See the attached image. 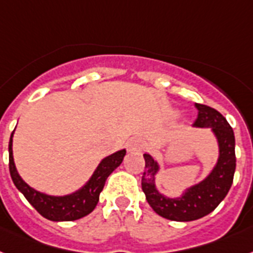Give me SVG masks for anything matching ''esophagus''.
I'll return each mask as SVG.
<instances>
[{
  "instance_id": "1",
  "label": "esophagus",
  "mask_w": 253,
  "mask_h": 253,
  "mask_svg": "<svg viewBox=\"0 0 253 253\" xmlns=\"http://www.w3.org/2000/svg\"><path fill=\"white\" fill-rule=\"evenodd\" d=\"M146 147V142L141 138H133L128 142L129 151H141Z\"/></svg>"
}]
</instances>
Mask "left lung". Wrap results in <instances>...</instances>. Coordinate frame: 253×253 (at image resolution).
Instances as JSON below:
<instances>
[{
    "label": "left lung",
    "mask_w": 253,
    "mask_h": 253,
    "mask_svg": "<svg viewBox=\"0 0 253 253\" xmlns=\"http://www.w3.org/2000/svg\"><path fill=\"white\" fill-rule=\"evenodd\" d=\"M198 118L195 128H211L218 142V159L212 172L199 183L190 186L179 198H168L155 186L159 164L150 154H143L145 172L142 176V190L147 203L159 216L172 221H194L207 216L224 200L233 183L235 172L234 131L226 119L206 104L195 103Z\"/></svg>",
    "instance_id": "obj_1"
}]
</instances>
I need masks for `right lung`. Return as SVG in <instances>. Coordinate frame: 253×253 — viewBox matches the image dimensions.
<instances>
[{
  "label": "right lung",
  "instance_id": "obj_1",
  "mask_svg": "<svg viewBox=\"0 0 253 253\" xmlns=\"http://www.w3.org/2000/svg\"><path fill=\"white\" fill-rule=\"evenodd\" d=\"M12 134L14 131L11 133L9 142V169L12 182L32 204L33 208L50 221H75L93 212L99 200V194L103 190L106 179L122 164L126 154L125 150H120L104 158L94 170L93 176L80 190L64 197H53L35 190L19 176L12 158Z\"/></svg>",
  "mask_w": 253,
  "mask_h": 253
}]
</instances>
